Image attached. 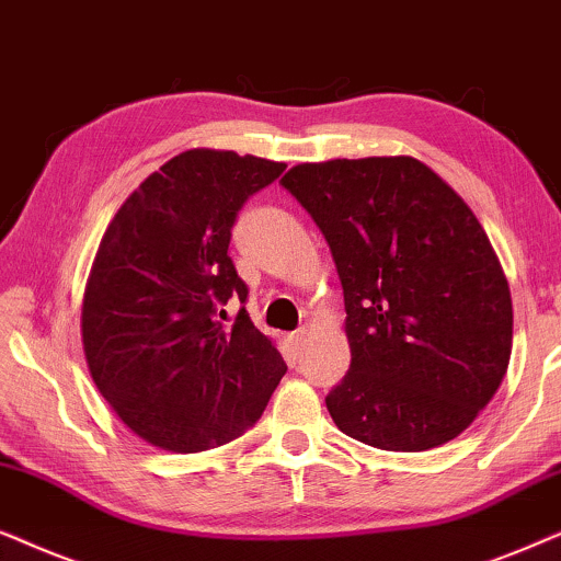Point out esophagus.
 Wrapping results in <instances>:
<instances>
[{
  "instance_id": "1",
  "label": "esophagus",
  "mask_w": 561,
  "mask_h": 561,
  "mask_svg": "<svg viewBox=\"0 0 561 561\" xmlns=\"http://www.w3.org/2000/svg\"><path fill=\"white\" fill-rule=\"evenodd\" d=\"M289 343H293V346H295V348H300V346H302V343H305V331H297V333H293V335H289Z\"/></svg>"
}]
</instances>
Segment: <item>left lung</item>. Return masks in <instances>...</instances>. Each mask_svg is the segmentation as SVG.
<instances>
[{"instance_id": "1", "label": "left lung", "mask_w": 561, "mask_h": 561, "mask_svg": "<svg viewBox=\"0 0 561 561\" xmlns=\"http://www.w3.org/2000/svg\"><path fill=\"white\" fill-rule=\"evenodd\" d=\"M282 184L341 276L351 369L325 398L333 423L385 451L457 438L513 348L511 287L480 220L413 156L297 163Z\"/></svg>"}]
</instances>
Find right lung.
Here are the masks:
<instances>
[{
	"instance_id": "right-lung-1",
	"label": "right lung",
	"mask_w": 561,
	"mask_h": 561,
	"mask_svg": "<svg viewBox=\"0 0 561 561\" xmlns=\"http://www.w3.org/2000/svg\"><path fill=\"white\" fill-rule=\"evenodd\" d=\"M287 163L192 148L144 179L104 230L81 300L89 375L119 421L163 451L197 454L243 436L287 364L245 308L230 228Z\"/></svg>"
}]
</instances>
